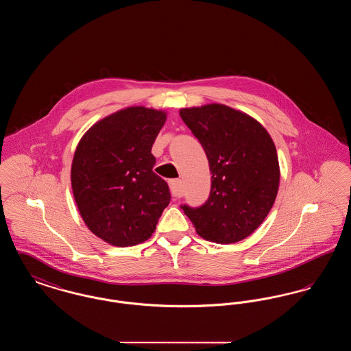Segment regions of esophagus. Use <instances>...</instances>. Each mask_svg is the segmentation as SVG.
<instances>
[{
    "mask_svg": "<svg viewBox=\"0 0 351 351\" xmlns=\"http://www.w3.org/2000/svg\"><path fill=\"white\" fill-rule=\"evenodd\" d=\"M168 185H169V191H171L172 196L180 197V195H182V180L180 179H171L168 182Z\"/></svg>",
    "mask_w": 351,
    "mask_h": 351,
    "instance_id": "1",
    "label": "esophagus"
}]
</instances>
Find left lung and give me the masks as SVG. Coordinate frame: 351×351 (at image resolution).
I'll return each instance as SVG.
<instances>
[{
    "label": "left lung",
    "mask_w": 351,
    "mask_h": 351,
    "mask_svg": "<svg viewBox=\"0 0 351 351\" xmlns=\"http://www.w3.org/2000/svg\"><path fill=\"white\" fill-rule=\"evenodd\" d=\"M212 172L208 200L182 205L202 238L228 245L245 239L267 217L279 188V160L267 130L250 116L221 104L182 109Z\"/></svg>",
    "instance_id": "left-lung-1"
}]
</instances>
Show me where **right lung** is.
I'll return each instance as SVG.
<instances>
[{
	"instance_id": "add662e5",
	"label": "right lung",
	"mask_w": 351,
	"mask_h": 351,
	"mask_svg": "<svg viewBox=\"0 0 351 351\" xmlns=\"http://www.w3.org/2000/svg\"><path fill=\"white\" fill-rule=\"evenodd\" d=\"M165 122V112L126 108L93 125L75 151L71 182L79 212L89 230L113 246L147 241L169 204L151 154Z\"/></svg>"
}]
</instances>
